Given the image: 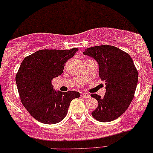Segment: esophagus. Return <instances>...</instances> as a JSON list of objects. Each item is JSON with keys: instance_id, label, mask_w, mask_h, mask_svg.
I'll use <instances>...</instances> for the list:
<instances>
[{"instance_id": "esophagus-1", "label": "esophagus", "mask_w": 153, "mask_h": 153, "mask_svg": "<svg viewBox=\"0 0 153 153\" xmlns=\"http://www.w3.org/2000/svg\"><path fill=\"white\" fill-rule=\"evenodd\" d=\"M81 98H89V95L88 93H86V92H81Z\"/></svg>"}]
</instances>
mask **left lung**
Segmentation results:
<instances>
[{
  "mask_svg": "<svg viewBox=\"0 0 153 153\" xmlns=\"http://www.w3.org/2000/svg\"><path fill=\"white\" fill-rule=\"evenodd\" d=\"M84 55L98 62L99 77L106 85L103 98L91 95L98 102L92 117L101 122L117 119L132 102L138 84V71L132 58L121 49L109 45L88 48Z\"/></svg>",
  "mask_w": 153,
  "mask_h": 153,
  "instance_id": "left-lung-1",
  "label": "left lung"
}]
</instances>
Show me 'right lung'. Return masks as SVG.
<instances>
[{
	"instance_id": "obj_1",
	"label": "right lung",
	"mask_w": 153,
	"mask_h": 153,
	"mask_svg": "<svg viewBox=\"0 0 153 153\" xmlns=\"http://www.w3.org/2000/svg\"><path fill=\"white\" fill-rule=\"evenodd\" d=\"M78 50L42 49L21 63L15 77L18 93L23 105L37 121L47 124L60 122L71 101L80 97L76 91H56L52 85V80L62 74L66 62Z\"/></svg>"
}]
</instances>
